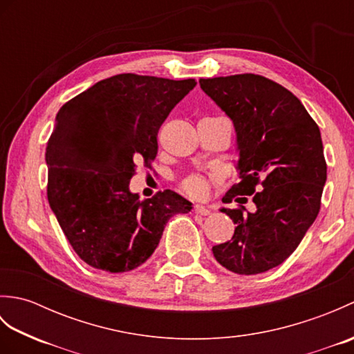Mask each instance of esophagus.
I'll use <instances>...</instances> for the list:
<instances>
[{"mask_svg":"<svg viewBox=\"0 0 354 354\" xmlns=\"http://www.w3.org/2000/svg\"><path fill=\"white\" fill-rule=\"evenodd\" d=\"M193 212L196 213V214H201V216H208V214H212V209L207 208V207H204V205H194Z\"/></svg>","mask_w":354,"mask_h":354,"instance_id":"34e87169","label":"esophagus"}]
</instances>
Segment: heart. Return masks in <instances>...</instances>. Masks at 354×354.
<instances>
[{
    "label": "heart",
    "mask_w": 354,
    "mask_h": 354,
    "mask_svg": "<svg viewBox=\"0 0 354 354\" xmlns=\"http://www.w3.org/2000/svg\"><path fill=\"white\" fill-rule=\"evenodd\" d=\"M209 187V181L202 175H192L184 179L183 189L185 193H189L193 198H202L205 196Z\"/></svg>",
    "instance_id": "heart-1"
}]
</instances>
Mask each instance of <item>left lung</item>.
I'll return each instance as SVG.
<instances>
[{
	"label": "left lung",
	"mask_w": 354,
	"mask_h": 354,
	"mask_svg": "<svg viewBox=\"0 0 354 354\" xmlns=\"http://www.w3.org/2000/svg\"><path fill=\"white\" fill-rule=\"evenodd\" d=\"M199 84L236 131L240 183L222 201L230 204L240 194L256 204L252 212L241 205L245 198H236L239 208H221L236 231L213 254L231 272H266L297 250L319 213L327 179L319 127L289 89L257 74Z\"/></svg>",
	"instance_id": "left-lung-1"
}]
</instances>
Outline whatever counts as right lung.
I'll return each instance as SVG.
<instances>
[{
  "label": "right lung",
  "mask_w": 354,
  "mask_h": 354,
  "mask_svg": "<svg viewBox=\"0 0 354 354\" xmlns=\"http://www.w3.org/2000/svg\"><path fill=\"white\" fill-rule=\"evenodd\" d=\"M196 80L117 74L59 109L45 149L47 196L65 237L95 269L127 272L156 250L165 223L192 202L171 190L140 201L135 161L158 153L156 135Z\"/></svg>",
  "instance_id": "obj_1"
}]
</instances>
